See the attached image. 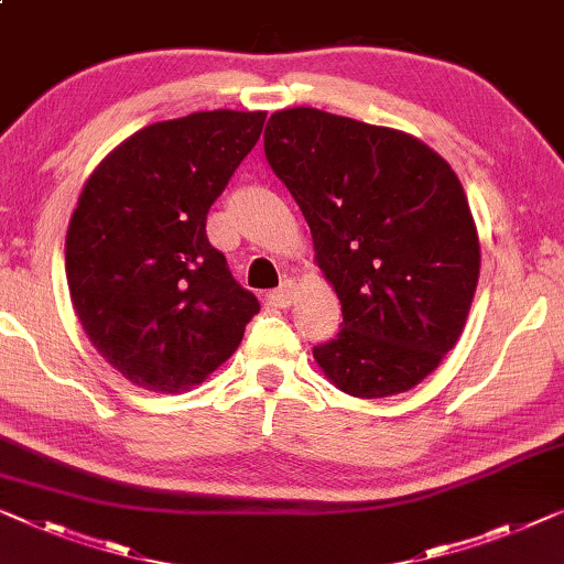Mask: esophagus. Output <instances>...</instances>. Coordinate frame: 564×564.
Here are the masks:
<instances>
[{"mask_svg": "<svg viewBox=\"0 0 564 564\" xmlns=\"http://www.w3.org/2000/svg\"><path fill=\"white\" fill-rule=\"evenodd\" d=\"M293 296H296V285H293L291 281H283V283L279 285V289L268 293V304H273V306H279V308H285V306H291Z\"/></svg>", "mask_w": 564, "mask_h": 564, "instance_id": "obj_1", "label": "esophagus"}]
</instances>
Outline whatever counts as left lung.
<instances>
[{
  "label": "left lung",
  "mask_w": 564,
  "mask_h": 564,
  "mask_svg": "<svg viewBox=\"0 0 564 564\" xmlns=\"http://www.w3.org/2000/svg\"><path fill=\"white\" fill-rule=\"evenodd\" d=\"M265 158L343 304L316 365L355 399L411 391L457 345L480 275L457 173L414 134L312 107L271 115Z\"/></svg>",
  "instance_id": "8db88e82"
}]
</instances>
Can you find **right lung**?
<instances>
[{"mask_svg": "<svg viewBox=\"0 0 564 564\" xmlns=\"http://www.w3.org/2000/svg\"><path fill=\"white\" fill-rule=\"evenodd\" d=\"M263 122L265 112L214 109L148 124L86 178L66 232L70 304L132 386H199L260 312L209 245L206 214Z\"/></svg>", "mask_w": 564, "mask_h": 564, "instance_id": "1", "label": "right lung"}]
</instances>
